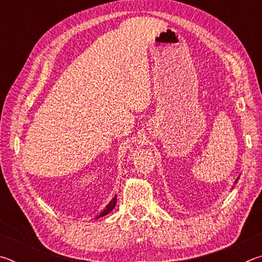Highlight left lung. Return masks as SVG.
<instances>
[{"mask_svg": "<svg viewBox=\"0 0 262 262\" xmlns=\"http://www.w3.org/2000/svg\"><path fill=\"white\" fill-rule=\"evenodd\" d=\"M238 179H239V177H238V178L236 179V181H234V184H237V181H238Z\"/></svg>", "mask_w": 262, "mask_h": 262, "instance_id": "obj_1", "label": "left lung"}]
</instances>
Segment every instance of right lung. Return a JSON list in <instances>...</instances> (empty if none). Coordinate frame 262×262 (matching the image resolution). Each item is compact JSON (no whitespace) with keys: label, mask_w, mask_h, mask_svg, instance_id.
<instances>
[{"label":"right lung","mask_w":262,"mask_h":262,"mask_svg":"<svg viewBox=\"0 0 262 262\" xmlns=\"http://www.w3.org/2000/svg\"><path fill=\"white\" fill-rule=\"evenodd\" d=\"M115 205H117V195H115V196L112 199V200H111V201L108 202V205L104 208V210L101 211V212H99V214L96 216V219H99V217H103V216H105V215L110 214V212L114 209Z\"/></svg>","instance_id":"add662e5"}]
</instances>
